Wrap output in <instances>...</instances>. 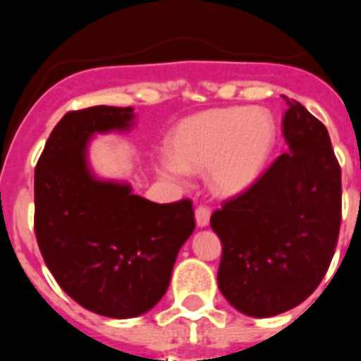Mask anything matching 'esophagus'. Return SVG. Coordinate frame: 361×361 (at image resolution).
I'll return each instance as SVG.
<instances>
[{
    "instance_id": "esophagus-1",
    "label": "esophagus",
    "mask_w": 361,
    "mask_h": 361,
    "mask_svg": "<svg viewBox=\"0 0 361 361\" xmlns=\"http://www.w3.org/2000/svg\"><path fill=\"white\" fill-rule=\"evenodd\" d=\"M209 216H212V209L209 206H199L195 209V220L199 228H206L209 224Z\"/></svg>"
}]
</instances>
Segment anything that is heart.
Listing matches in <instances>:
<instances>
[{
  "label": "heart",
  "instance_id": "obj_1",
  "mask_svg": "<svg viewBox=\"0 0 361 361\" xmlns=\"http://www.w3.org/2000/svg\"><path fill=\"white\" fill-rule=\"evenodd\" d=\"M275 139V119L260 108L228 106L200 111L173 130L171 157L161 159L159 173L180 183L188 171L208 170L216 193H240L262 173Z\"/></svg>",
  "mask_w": 361,
  "mask_h": 361
}]
</instances>
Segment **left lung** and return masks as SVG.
I'll return each instance as SVG.
<instances>
[{
  "label": "left lung",
  "instance_id": "left-lung-1",
  "mask_svg": "<svg viewBox=\"0 0 361 361\" xmlns=\"http://www.w3.org/2000/svg\"><path fill=\"white\" fill-rule=\"evenodd\" d=\"M283 99L289 149L209 220L222 242L220 291L257 318L296 307L320 286L342 224V170L327 128Z\"/></svg>",
  "mask_w": 361,
  "mask_h": 361
}]
</instances>
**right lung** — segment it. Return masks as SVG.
<instances>
[{
  "mask_svg": "<svg viewBox=\"0 0 361 361\" xmlns=\"http://www.w3.org/2000/svg\"><path fill=\"white\" fill-rule=\"evenodd\" d=\"M132 119L133 108L68 111L34 171V229L44 264L70 298L110 318L139 317L157 304L195 229L190 199L152 202L88 170V139L126 130Z\"/></svg>",
  "mask_w": 361,
  "mask_h": 361,
  "instance_id": "obj_1",
  "label": "right lung"
}]
</instances>
